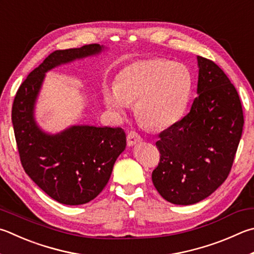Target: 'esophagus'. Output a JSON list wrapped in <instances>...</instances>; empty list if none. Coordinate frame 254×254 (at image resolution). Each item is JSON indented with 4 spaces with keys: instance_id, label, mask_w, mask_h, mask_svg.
Wrapping results in <instances>:
<instances>
[{
    "instance_id": "34e87169",
    "label": "esophagus",
    "mask_w": 254,
    "mask_h": 254,
    "mask_svg": "<svg viewBox=\"0 0 254 254\" xmlns=\"http://www.w3.org/2000/svg\"><path fill=\"white\" fill-rule=\"evenodd\" d=\"M142 141V137L140 136V134H137L135 131H131L127 133V142L128 146H133L135 145L136 143H140Z\"/></svg>"
}]
</instances>
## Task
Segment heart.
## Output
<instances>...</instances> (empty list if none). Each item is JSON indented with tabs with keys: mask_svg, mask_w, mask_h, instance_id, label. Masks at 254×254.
<instances>
[{
	"mask_svg": "<svg viewBox=\"0 0 254 254\" xmlns=\"http://www.w3.org/2000/svg\"><path fill=\"white\" fill-rule=\"evenodd\" d=\"M192 79L187 66L167 60H142L120 72L105 103L117 115L134 104L136 119L152 130L172 126L182 117L191 94Z\"/></svg>",
	"mask_w": 254,
	"mask_h": 254,
	"instance_id": "b5f03b06",
	"label": "heart"
}]
</instances>
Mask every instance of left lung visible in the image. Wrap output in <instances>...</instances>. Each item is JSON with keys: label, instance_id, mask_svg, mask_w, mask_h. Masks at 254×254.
Listing matches in <instances>:
<instances>
[{"label": "left lung", "instance_id": "left-lung-1", "mask_svg": "<svg viewBox=\"0 0 254 254\" xmlns=\"http://www.w3.org/2000/svg\"><path fill=\"white\" fill-rule=\"evenodd\" d=\"M197 65L199 96L155 143L160 162L152 182L163 199L180 205L205 199L227 180L244 124L241 101L225 73L202 57Z\"/></svg>", "mask_w": 254, "mask_h": 254}]
</instances>
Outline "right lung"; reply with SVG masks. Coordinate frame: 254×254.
I'll list each match as a JSON object with an SVG mask.
<instances>
[{
    "label": "right lung",
    "instance_id": "right-lung-1",
    "mask_svg": "<svg viewBox=\"0 0 254 254\" xmlns=\"http://www.w3.org/2000/svg\"><path fill=\"white\" fill-rule=\"evenodd\" d=\"M102 50L100 44H87L54 51L20 85L13 102L12 123L22 167L36 186L62 204H84L100 194L126 149V132L121 127L73 126L48 134L35 122L34 104L51 68Z\"/></svg>",
    "mask_w": 254,
    "mask_h": 254
}]
</instances>
